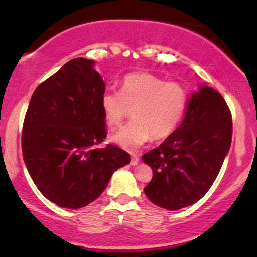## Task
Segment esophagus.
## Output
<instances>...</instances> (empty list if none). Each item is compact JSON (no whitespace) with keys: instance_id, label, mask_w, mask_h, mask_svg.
I'll return each mask as SVG.
<instances>
[{"instance_id":"esophagus-1","label":"esophagus","mask_w":257,"mask_h":257,"mask_svg":"<svg viewBox=\"0 0 257 257\" xmlns=\"http://www.w3.org/2000/svg\"><path fill=\"white\" fill-rule=\"evenodd\" d=\"M139 155H137V153H132V161H131V164L132 166H137V164L139 163Z\"/></svg>"}]
</instances>
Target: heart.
Here are the masks:
<instances>
[{"instance_id":"heart-1","label":"heart","mask_w":257,"mask_h":257,"mask_svg":"<svg viewBox=\"0 0 257 257\" xmlns=\"http://www.w3.org/2000/svg\"><path fill=\"white\" fill-rule=\"evenodd\" d=\"M188 94L179 82L151 73H131L122 81L120 91L107 89L101 96L106 122L118 126L126 117L131 123L114 132L110 140L123 149L137 150L153 137L164 139L175 131L187 107Z\"/></svg>"}]
</instances>
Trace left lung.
I'll return each instance as SVG.
<instances>
[{
    "instance_id": "left-lung-1",
    "label": "left lung",
    "mask_w": 257,
    "mask_h": 257,
    "mask_svg": "<svg viewBox=\"0 0 257 257\" xmlns=\"http://www.w3.org/2000/svg\"><path fill=\"white\" fill-rule=\"evenodd\" d=\"M232 141V116L219 91L199 85L184 120L157 149L143 156L153 176L144 192L153 204L179 210L204 197Z\"/></svg>"
}]
</instances>
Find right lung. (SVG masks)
<instances>
[{
  "label": "right lung",
  "instance_id": "add662e5",
  "mask_svg": "<svg viewBox=\"0 0 257 257\" xmlns=\"http://www.w3.org/2000/svg\"><path fill=\"white\" fill-rule=\"evenodd\" d=\"M95 61L70 60L32 94L23 126L25 166L40 192L61 208L79 209L104 192L112 174L131 162L106 138L105 82Z\"/></svg>",
  "mask_w": 257,
  "mask_h": 257
}]
</instances>
